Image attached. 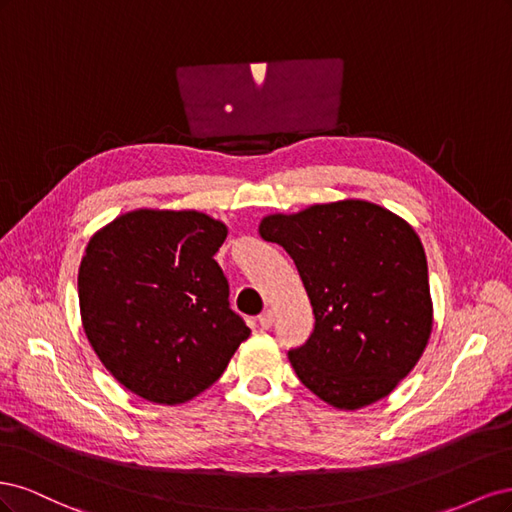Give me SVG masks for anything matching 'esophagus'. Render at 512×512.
Returning <instances> with one entry per match:
<instances>
[{
  "mask_svg": "<svg viewBox=\"0 0 512 512\" xmlns=\"http://www.w3.org/2000/svg\"><path fill=\"white\" fill-rule=\"evenodd\" d=\"M273 320H275L273 309H265V312H262V314L258 316V324H260V329H271V327H273Z\"/></svg>",
  "mask_w": 512,
  "mask_h": 512,
  "instance_id": "esophagus-1",
  "label": "esophagus"
}]
</instances>
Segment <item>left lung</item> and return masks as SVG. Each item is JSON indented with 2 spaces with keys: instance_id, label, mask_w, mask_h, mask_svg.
Instances as JSON below:
<instances>
[{
  "instance_id": "8db88e82",
  "label": "left lung",
  "mask_w": 512,
  "mask_h": 512,
  "mask_svg": "<svg viewBox=\"0 0 512 512\" xmlns=\"http://www.w3.org/2000/svg\"><path fill=\"white\" fill-rule=\"evenodd\" d=\"M258 235L299 269L316 327L288 359L299 380L337 410L391 395L421 359L433 329L427 258L397 213L359 198L271 213Z\"/></svg>"
}]
</instances>
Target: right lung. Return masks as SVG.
Listing matches in <instances>:
<instances>
[{
    "label": "right lung",
    "mask_w": 512,
    "mask_h": 512,
    "mask_svg": "<svg viewBox=\"0 0 512 512\" xmlns=\"http://www.w3.org/2000/svg\"><path fill=\"white\" fill-rule=\"evenodd\" d=\"M226 235L196 209H134L91 235L79 267L83 331L130 393L185 404L250 337L213 260Z\"/></svg>",
    "instance_id": "add662e5"
}]
</instances>
